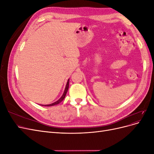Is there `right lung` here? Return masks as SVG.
I'll return each mask as SVG.
<instances>
[{
	"mask_svg": "<svg viewBox=\"0 0 154 154\" xmlns=\"http://www.w3.org/2000/svg\"><path fill=\"white\" fill-rule=\"evenodd\" d=\"M69 79L68 81H67V84H66V88H65V90H64L63 94H62V96H61V97H60V98L58 100H57V101H55L54 103H53L49 104V105H42V106H54V105H58V104H59L60 103H61V102L64 100L65 97H66V95L67 92L68 88H69Z\"/></svg>",
	"mask_w": 154,
	"mask_h": 154,
	"instance_id": "add662e5",
	"label": "right lung"
}]
</instances>
